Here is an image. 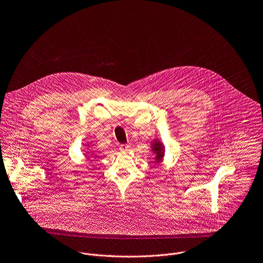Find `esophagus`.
I'll return each mask as SVG.
<instances>
[{"label":"esophagus","instance_id":"obj_1","mask_svg":"<svg viewBox=\"0 0 263 263\" xmlns=\"http://www.w3.org/2000/svg\"><path fill=\"white\" fill-rule=\"evenodd\" d=\"M120 151L123 152V153L128 152V151H129V145H127V144H121V145H120Z\"/></svg>","mask_w":263,"mask_h":263}]
</instances>
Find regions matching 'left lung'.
<instances>
[{"label":"left lung","mask_w":263,"mask_h":263,"mask_svg":"<svg viewBox=\"0 0 263 263\" xmlns=\"http://www.w3.org/2000/svg\"><path fill=\"white\" fill-rule=\"evenodd\" d=\"M152 149L153 153L156 155V162L157 163H161L162 159L164 158V152H165V146L164 144L159 141V139H155L153 144H152Z\"/></svg>","instance_id":"1"}]
</instances>
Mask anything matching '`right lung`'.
I'll return each instance as SVG.
<instances>
[{
	"label": "right lung",
	"mask_w": 263,
	"mask_h": 263,
	"mask_svg": "<svg viewBox=\"0 0 263 263\" xmlns=\"http://www.w3.org/2000/svg\"><path fill=\"white\" fill-rule=\"evenodd\" d=\"M88 146H89V144H88Z\"/></svg>",
	"instance_id": "add662e5"
}]
</instances>
